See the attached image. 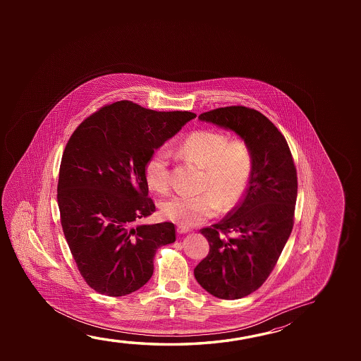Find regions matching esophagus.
I'll return each mask as SVG.
<instances>
[{"mask_svg":"<svg viewBox=\"0 0 361 361\" xmlns=\"http://www.w3.org/2000/svg\"><path fill=\"white\" fill-rule=\"evenodd\" d=\"M190 229L188 226H183V225H178V234H186L189 233Z\"/></svg>","mask_w":361,"mask_h":361,"instance_id":"34e87169","label":"esophagus"}]
</instances>
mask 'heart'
<instances>
[{
	"instance_id": "heart-1",
	"label": "heart",
	"mask_w": 361,
	"mask_h": 361,
	"mask_svg": "<svg viewBox=\"0 0 361 361\" xmlns=\"http://www.w3.org/2000/svg\"><path fill=\"white\" fill-rule=\"evenodd\" d=\"M178 152L205 167L201 194L181 192L161 204L166 219L183 226H194L213 218L220 207L237 205L248 189L253 172V154L247 142L231 140L218 130L192 132L178 146ZM171 154L165 147L154 149L145 165V178L151 189L165 192L170 185Z\"/></svg>"
}]
</instances>
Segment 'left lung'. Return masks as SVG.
Wrapping results in <instances>:
<instances>
[{
  "mask_svg": "<svg viewBox=\"0 0 361 361\" xmlns=\"http://www.w3.org/2000/svg\"><path fill=\"white\" fill-rule=\"evenodd\" d=\"M199 119L237 133L253 154L242 202L213 228L201 229L210 250L194 269L210 295L238 300L264 283L290 238L297 199L295 162L283 135L255 109L225 106ZM228 232L235 237L225 238Z\"/></svg>",
  "mask_w": 361,
  "mask_h": 361,
  "instance_id": "obj_1",
  "label": "left lung"
}]
</instances>
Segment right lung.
<instances>
[{
    "label": "right lung",
    "instance_id": "add662e5",
    "mask_svg": "<svg viewBox=\"0 0 361 361\" xmlns=\"http://www.w3.org/2000/svg\"><path fill=\"white\" fill-rule=\"evenodd\" d=\"M195 117L116 102L69 138L60 164V220L78 269L95 292L119 297L140 290L154 274L156 250L176 240L172 223H140L156 210L145 165Z\"/></svg>",
    "mask_w": 361,
    "mask_h": 361
}]
</instances>
